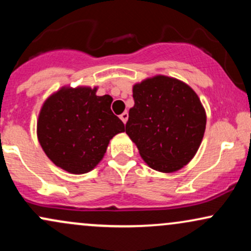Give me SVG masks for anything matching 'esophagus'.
Instances as JSON below:
<instances>
[{"instance_id": "34e87169", "label": "esophagus", "mask_w": 251, "mask_h": 251, "mask_svg": "<svg viewBox=\"0 0 251 251\" xmlns=\"http://www.w3.org/2000/svg\"><path fill=\"white\" fill-rule=\"evenodd\" d=\"M120 119H122V122L124 123V124H126V122H127L128 120V113L127 112H124V113H122L120 114Z\"/></svg>"}]
</instances>
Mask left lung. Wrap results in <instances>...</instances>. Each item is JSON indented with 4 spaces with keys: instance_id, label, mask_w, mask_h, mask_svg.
I'll use <instances>...</instances> for the list:
<instances>
[{
    "instance_id": "obj_1",
    "label": "left lung",
    "mask_w": 251,
    "mask_h": 251,
    "mask_svg": "<svg viewBox=\"0 0 251 251\" xmlns=\"http://www.w3.org/2000/svg\"><path fill=\"white\" fill-rule=\"evenodd\" d=\"M126 133L155 171L171 174L191 162L206 125L200 98L188 83L155 75L133 85Z\"/></svg>"
}]
</instances>
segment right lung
Returning a JSON list of instances; mask_svg holds the SVG:
<instances>
[{
  "instance_id": "1",
  "label": "right lung",
  "mask_w": 251,
  "mask_h": 251,
  "mask_svg": "<svg viewBox=\"0 0 251 251\" xmlns=\"http://www.w3.org/2000/svg\"><path fill=\"white\" fill-rule=\"evenodd\" d=\"M98 87L63 86L43 102L36 133L47 157L65 171L82 175L101 162L109 140L125 132L111 111V96Z\"/></svg>"
}]
</instances>
